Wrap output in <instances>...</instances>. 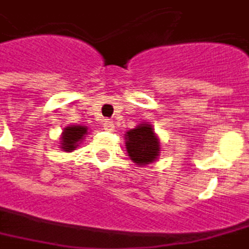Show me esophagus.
<instances>
[{"instance_id": "esophagus-1", "label": "esophagus", "mask_w": 249, "mask_h": 249, "mask_svg": "<svg viewBox=\"0 0 249 249\" xmlns=\"http://www.w3.org/2000/svg\"><path fill=\"white\" fill-rule=\"evenodd\" d=\"M104 128L107 131H113L115 130V124L112 121H105L104 122Z\"/></svg>"}]
</instances>
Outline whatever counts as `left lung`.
I'll return each mask as SVG.
<instances>
[{
  "label": "left lung",
  "instance_id": "left-lung-1",
  "mask_svg": "<svg viewBox=\"0 0 249 249\" xmlns=\"http://www.w3.org/2000/svg\"><path fill=\"white\" fill-rule=\"evenodd\" d=\"M126 151L137 166L151 164L160 155V140L149 122L138 123L124 134Z\"/></svg>",
  "mask_w": 249,
  "mask_h": 249
}]
</instances>
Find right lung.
<instances>
[{
  "mask_svg": "<svg viewBox=\"0 0 249 249\" xmlns=\"http://www.w3.org/2000/svg\"><path fill=\"white\" fill-rule=\"evenodd\" d=\"M88 136V127L82 124H71L63 130L60 136V148L64 152L75 151L82 141L83 137Z\"/></svg>",
  "mask_w": 249,
  "mask_h": 249,
  "instance_id": "obj_1",
  "label": "right lung"
}]
</instances>
